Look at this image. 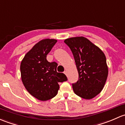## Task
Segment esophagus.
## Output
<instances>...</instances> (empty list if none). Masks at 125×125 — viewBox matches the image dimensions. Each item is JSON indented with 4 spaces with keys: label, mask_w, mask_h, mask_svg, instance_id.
Here are the masks:
<instances>
[{
    "label": "esophagus",
    "mask_w": 125,
    "mask_h": 125,
    "mask_svg": "<svg viewBox=\"0 0 125 125\" xmlns=\"http://www.w3.org/2000/svg\"><path fill=\"white\" fill-rule=\"evenodd\" d=\"M64 73H65V74L66 75V76L68 75V73H67V71H64Z\"/></svg>",
    "instance_id": "1"
}]
</instances>
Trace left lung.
Segmentation results:
<instances>
[{
    "mask_svg": "<svg viewBox=\"0 0 125 125\" xmlns=\"http://www.w3.org/2000/svg\"><path fill=\"white\" fill-rule=\"evenodd\" d=\"M78 72V81L73 84L74 93L86 99H91L100 94L108 73L106 57L104 52L83 36L66 39Z\"/></svg>",
    "mask_w": 125,
    "mask_h": 125,
    "instance_id": "left-lung-1",
    "label": "left lung"
}]
</instances>
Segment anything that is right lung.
<instances>
[{
	"label": "right lung",
	"mask_w": 125,
	"mask_h": 125,
	"mask_svg": "<svg viewBox=\"0 0 125 125\" xmlns=\"http://www.w3.org/2000/svg\"><path fill=\"white\" fill-rule=\"evenodd\" d=\"M57 41L54 39L40 41L26 54L21 62L22 82L28 92L38 100L47 101L56 96L59 83L67 80L63 73L57 72V63L47 60V55Z\"/></svg>",
	"instance_id": "add662e5"
}]
</instances>
